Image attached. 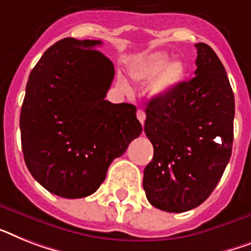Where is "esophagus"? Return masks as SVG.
Masks as SVG:
<instances>
[{"label":"esophagus","mask_w":251,"mask_h":251,"mask_svg":"<svg viewBox=\"0 0 251 251\" xmlns=\"http://www.w3.org/2000/svg\"><path fill=\"white\" fill-rule=\"evenodd\" d=\"M136 117H138L140 124L144 125V121H146V112H144L143 109H138V111H136Z\"/></svg>","instance_id":"obj_1"}]
</instances>
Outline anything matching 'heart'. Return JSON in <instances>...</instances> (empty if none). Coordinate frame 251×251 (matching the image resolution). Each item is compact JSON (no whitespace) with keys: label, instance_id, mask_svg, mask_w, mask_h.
<instances>
[{"label":"heart","instance_id":"1","mask_svg":"<svg viewBox=\"0 0 251 251\" xmlns=\"http://www.w3.org/2000/svg\"><path fill=\"white\" fill-rule=\"evenodd\" d=\"M184 75V68L182 63L170 62L169 56L162 52L151 55L144 62L136 67L134 76L142 81L154 79V91L158 94H165L170 91L180 82ZM122 85L125 83L122 82Z\"/></svg>","mask_w":251,"mask_h":251}]
</instances>
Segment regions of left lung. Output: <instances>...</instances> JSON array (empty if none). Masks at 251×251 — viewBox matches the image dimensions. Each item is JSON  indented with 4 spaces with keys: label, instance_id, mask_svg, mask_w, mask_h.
<instances>
[{
    "label": "left lung",
    "instance_id": "obj_1",
    "mask_svg": "<svg viewBox=\"0 0 251 251\" xmlns=\"http://www.w3.org/2000/svg\"><path fill=\"white\" fill-rule=\"evenodd\" d=\"M196 72L147 104L144 132L153 158L144 169L151 205L169 213L195 209L225 173L233 143L235 97L226 69L200 42Z\"/></svg>",
    "mask_w": 251,
    "mask_h": 251
}]
</instances>
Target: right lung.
Returning a JSON list of instances; mask_svg holds the SVG:
<instances>
[{
    "label": "right lung",
    "mask_w": 251,
    "mask_h": 251,
    "mask_svg": "<svg viewBox=\"0 0 251 251\" xmlns=\"http://www.w3.org/2000/svg\"><path fill=\"white\" fill-rule=\"evenodd\" d=\"M101 41L67 37L49 48L25 87L20 134L29 173L49 192L90 196L108 168L142 134L135 105L105 100L113 63Z\"/></svg>",
    "instance_id": "add662e5"
}]
</instances>
